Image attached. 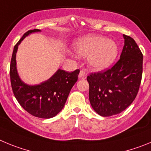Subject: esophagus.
<instances>
[{
    "label": "esophagus",
    "instance_id": "obj_1",
    "mask_svg": "<svg viewBox=\"0 0 151 151\" xmlns=\"http://www.w3.org/2000/svg\"><path fill=\"white\" fill-rule=\"evenodd\" d=\"M86 75H87V74H86V72L85 70H81V71H80V74H79V79H82V80H84V79L86 78Z\"/></svg>",
    "mask_w": 151,
    "mask_h": 151
}]
</instances>
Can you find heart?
Instances as JSON below:
<instances>
[{
    "label": "heart",
    "instance_id": "b5f03b06",
    "mask_svg": "<svg viewBox=\"0 0 151 151\" xmlns=\"http://www.w3.org/2000/svg\"><path fill=\"white\" fill-rule=\"evenodd\" d=\"M78 55L89 57V63L96 70H101L111 66L118 55L117 43L101 35H86L75 43Z\"/></svg>",
    "mask_w": 151,
    "mask_h": 151
}]
</instances>
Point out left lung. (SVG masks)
Returning <instances> with one entry per match:
<instances>
[{"label":"left lung","mask_w":151,"mask_h":151,"mask_svg":"<svg viewBox=\"0 0 151 151\" xmlns=\"http://www.w3.org/2000/svg\"><path fill=\"white\" fill-rule=\"evenodd\" d=\"M124 46L118 62L111 68L87 77L92 108L102 116H114L135 100L143 71V55L131 37L123 35Z\"/></svg>","instance_id":"8db88e82"}]
</instances>
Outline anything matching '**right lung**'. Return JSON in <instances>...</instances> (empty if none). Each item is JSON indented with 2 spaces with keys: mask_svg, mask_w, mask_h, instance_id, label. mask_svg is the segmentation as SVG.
<instances>
[{
  "mask_svg": "<svg viewBox=\"0 0 151 151\" xmlns=\"http://www.w3.org/2000/svg\"><path fill=\"white\" fill-rule=\"evenodd\" d=\"M41 32L29 30L15 45L10 62L9 75L13 94L20 105L36 117L49 119L57 115L65 106L70 91L77 82L80 70L66 72L59 69L47 81L37 85H28L20 79L16 69V55L22 40L30 34Z\"/></svg>",
  "mask_w": 151,
  "mask_h": 151,
  "instance_id": "add662e5",
  "label": "right lung"
}]
</instances>
